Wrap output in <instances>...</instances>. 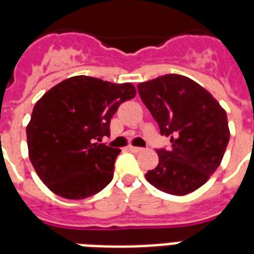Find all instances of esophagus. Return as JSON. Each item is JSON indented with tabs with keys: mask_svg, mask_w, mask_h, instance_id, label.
<instances>
[{
	"mask_svg": "<svg viewBox=\"0 0 254 254\" xmlns=\"http://www.w3.org/2000/svg\"><path fill=\"white\" fill-rule=\"evenodd\" d=\"M128 150L129 151H132V153H139L142 151V147H138V146H128Z\"/></svg>",
	"mask_w": 254,
	"mask_h": 254,
	"instance_id": "34e87169",
	"label": "esophagus"
}]
</instances>
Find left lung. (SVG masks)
Returning <instances> with one entry per match:
<instances>
[{"mask_svg": "<svg viewBox=\"0 0 254 254\" xmlns=\"http://www.w3.org/2000/svg\"><path fill=\"white\" fill-rule=\"evenodd\" d=\"M138 92L170 138L169 149H157L158 165L146 180L170 195H187L200 188L218 169L230 139L225 109L210 92L180 74H166L140 82Z\"/></svg>", "mask_w": 254, "mask_h": 254, "instance_id": "obj_1", "label": "left lung"}]
</instances>
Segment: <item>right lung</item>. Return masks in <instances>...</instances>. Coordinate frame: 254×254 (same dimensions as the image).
I'll return each mask as SVG.
<instances>
[{
	"mask_svg": "<svg viewBox=\"0 0 254 254\" xmlns=\"http://www.w3.org/2000/svg\"><path fill=\"white\" fill-rule=\"evenodd\" d=\"M134 85L75 75L35 104L27 126L29 160L54 193L86 199L108 186L120 149L101 143L119 105L134 99Z\"/></svg>",
	"mask_w": 254,
	"mask_h": 254,
	"instance_id": "add662e5",
	"label": "right lung"
}]
</instances>
